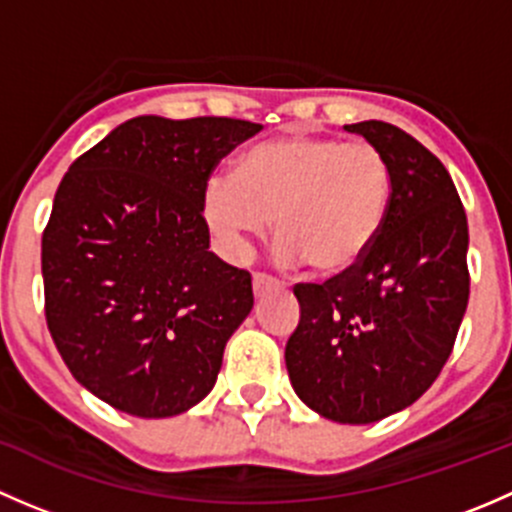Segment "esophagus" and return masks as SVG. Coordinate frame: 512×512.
Listing matches in <instances>:
<instances>
[{
    "label": "esophagus",
    "instance_id": "1",
    "mask_svg": "<svg viewBox=\"0 0 512 512\" xmlns=\"http://www.w3.org/2000/svg\"><path fill=\"white\" fill-rule=\"evenodd\" d=\"M275 285L277 282L272 280L270 275H262V272H255V275H252V292H255V297H262L267 289H272Z\"/></svg>",
    "mask_w": 512,
    "mask_h": 512
}]
</instances>
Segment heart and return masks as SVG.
I'll return each mask as SVG.
<instances>
[{
	"label": "heart",
	"mask_w": 512,
	"mask_h": 512,
	"mask_svg": "<svg viewBox=\"0 0 512 512\" xmlns=\"http://www.w3.org/2000/svg\"><path fill=\"white\" fill-rule=\"evenodd\" d=\"M389 200V160L371 143L282 136L242 153L235 175L208 178L203 218L230 260H245L275 220L282 265L337 277L371 250Z\"/></svg>",
	"instance_id": "1"
}]
</instances>
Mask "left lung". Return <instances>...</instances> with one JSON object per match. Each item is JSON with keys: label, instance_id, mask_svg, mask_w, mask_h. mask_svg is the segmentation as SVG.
Wrapping results in <instances>:
<instances>
[{"label": "left lung", "instance_id": "8db88e82", "mask_svg": "<svg viewBox=\"0 0 512 512\" xmlns=\"http://www.w3.org/2000/svg\"><path fill=\"white\" fill-rule=\"evenodd\" d=\"M344 131L389 160V213L354 270L294 287L285 364L309 409L364 426L421 399L451 356L471 287L468 220L448 170L414 136L384 121Z\"/></svg>", "mask_w": 512, "mask_h": 512}]
</instances>
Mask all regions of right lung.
Masks as SVG:
<instances>
[{
	"label": "right lung",
	"mask_w": 512,
	"mask_h": 512,
	"mask_svg": "<svg viewBox=\"0 0 512 512\" xmlns=\"http://www.w3.org/2000/svg\"><path fill=\"white\" fill-rule=\"evenodd\" d=\"M260 131L138 116L61 180L41 237L46 324L74 379L113 409L168 418L213 391L255 297L250 272L210 252L203 188Z\"/></svg>",
	"instance_id": "right-lung-1"
}]
</instances>
